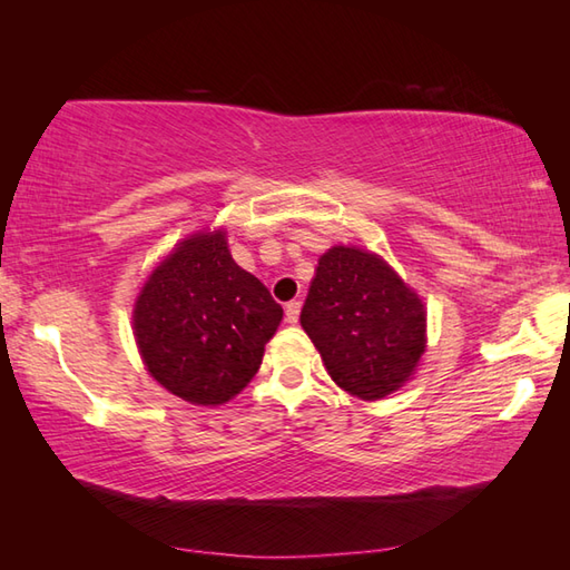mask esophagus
<instances>
[{
	"label": "esophagus",
	"instance_id": "obj_1",
	"mask_svg": "<svg viewBox=\"0 0 570 570\" xmlns=\"http://www.w3.org/2000/svg\"><path fill=\"white\" fill-rule=\"evenodd\" d=\"M286 321L288 323H298V313H301V301H288L286 304Z\"/></svg>",
	"mask_w": 570,
	"mask_h": 570
}]
</instances>
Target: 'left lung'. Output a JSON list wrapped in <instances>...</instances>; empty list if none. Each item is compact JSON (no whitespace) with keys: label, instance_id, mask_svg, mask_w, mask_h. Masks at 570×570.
I'll return each instance as SVG.
<instances>
[{"label":"left lung","instance_id":"obj_1","mask_svg":"<svg viewBox=\"0 0 570 570\" xmlns=\"http://www.w3.org/2000/svg\"><path fill=\"white\" fill-rule=\"evenodd\" d=\"M301 325L333 382L353 396L399 390L426 347V311L377 254L333 247L313 276Z\"/></svg>","mask_w":570,"mask_h":570}]
</instances>
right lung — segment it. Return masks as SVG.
Returning a JSON list of instances; mask_svg holds the SVG:
<instances>
[{"mask_svg": "<svg viewBox=\"0 0 570 570\" xmlns=\"http://www.w3.org/2000/svg\"><path fill=\"white\" fill-rule=\"evenodd\" d=\"M282 316L217 229L180 242L156 266L137 298L135 335L156 382L190 404L217 406L257 374Z\"/></svg>", "mask_w": 570, "mask_h": 570, "instance_id": "1", "label": "right lung"}]
</instances>
